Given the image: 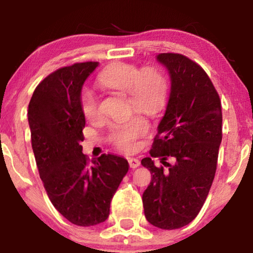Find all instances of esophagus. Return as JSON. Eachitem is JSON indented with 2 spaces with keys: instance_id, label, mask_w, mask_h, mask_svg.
I'll return each instance as SVG.
<instances>
[{
  "instance_id": "esophagus-1",
  "label": "esophagus",
  "mask_w": 253,
  "mask_h": 253,
  "mask_svg": "<svg viewBox=\"0 0 253 253\" xmlns=\"http://www.w3.org/2000/svg\"><path fill=\"white\" fill-rule=\"evenodd\" d=\"M128 162H129V167L132 168V169H136L137 167H140V160H137V158L132 157L129 158Z\"/></svg>"
}]
</instances>
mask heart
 <instances>
[{
    "mask_svg": "<svg viewBox=\"0 0 253 253\" xmlns=\"http://www.w3.org/2000/svg\"><path fill=\"white\" fill-rule=\"evenodd\" d=\"M98 80L104 86L128 93L130 106L141 112L156 114L166 106L169 84L167 77L156 68L142 70L133 63L117 62L103 70ZM80 106L87 120L99 117V100L95 90L89 86L81 90ZM147 129L146 120L135 116L111 125L109 140L121 150H132Z\"/></svg>",
    "mask_w": 253,
    "mask_h": 253,
    "instance_id": "obj_1",
    "label": "heart"
}]
</instances>
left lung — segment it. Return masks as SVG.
Masks as SVG:
<instances>
[{
    "label": "left lung",
    "instance_id": "obj_1",
    "mask_svg": "<svg viewBox=\"0 0 253 253\" xmlns=\"http://www.w3.org/2000/svg\"><path fill=\"white\" fill-rule=\"evenodd\" d=\"M157 60L169 70L171 93L149 154L162 158L164 167H155L151 157L141 161L151 173L142 203L149 223L172 230L193 221L207 199L222 141V110L203 67L179 53H161Z\"/></svg>",
    "mask_w": 253,
    "mask_h": 253
}]
</instances>
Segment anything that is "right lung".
I'll return each mask as SVG.
<instances>
[{"label": "right lung", "mask_w": 253, "mask_h": 253, "mask_svg": "<svg viewBox=\"0 0 253 253\" xmlns=\"http://www.w3.org/2000/svg\"><path fill=\"white\" fill-rule=\"evenodd\" d=\"M98 62L56 69L38 85L29 104L31 143L39 176L55 210L73 224L90 227L110 215V204L129 164L103 154L90 162L82 153L85 118L80 106L84 81Z\"/></svg>", "instance_id": "right-lung-1"}]
</instances>
